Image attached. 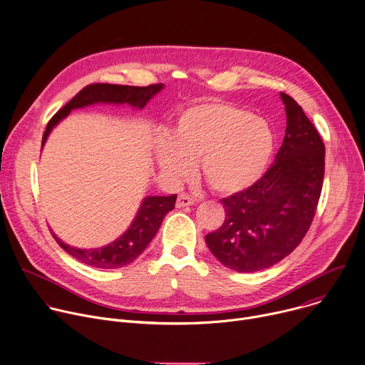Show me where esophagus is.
Here are the masks:
<instances>
[{
    "label": "esophagus",
    "mask_w": 365,
    "mask_h": 365,
    "mask_svg": "<svg viewBox=\"0 0 365 365\" xmlns=\"http://www.w3.org/2000/svg\"><path fill=\"white\" fill-rule=\"evenodd\" d=\"M196 202V200L193 196H190V195H186V193H180L179 196H178V201H176V207L178 208H183V207H190V205H193Z\"/></svg>",
    "instance_id": "34e87169"
}]
</instances>
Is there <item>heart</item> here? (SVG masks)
Instances as JSON below:
<instances>
[{
	"label": "heart",
	"instance_id": "heart-1",
	"mask_svg": "<svg viewBox=\"0 0 365 365\" xmlns=\"http://www.w3.org/2000/svg\"><path fill=\"white\" fill-rule=\"evenodd\" d=\"M275 147L271 125L250 112L222 102H202L183 109L169 138L155 144L161 172L172 180L190 175L192 161L208 186L233 195L253 186L267 170Z\"/></svg>",
	"mask_w": 365,
	"mask_h": 365
}]
</instances>
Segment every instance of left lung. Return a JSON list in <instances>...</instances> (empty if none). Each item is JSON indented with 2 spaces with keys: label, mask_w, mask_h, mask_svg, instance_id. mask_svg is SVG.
Returning a JSON list of instances; mask_svg holds the SVG:
<instances>
[{
  "label": "left lung",
  "mask_w": 365,
  "mask_h": 365,
  "mask_svg": "<svg viewBox=\"0 0 365 365\" xmlns=\"http://www.w3.org/2000/svg\"><path fill=\"white\" fill-rule=\"evenodd\" d=\"M287 128L274 163L253 186L221 200L222 225L205 236L212 255L237 272L271 268L302 243L324 176V144L292 97L281 93Z\"/></svg>",
  "instance_id": "left-lung-1"
}]
</instances>
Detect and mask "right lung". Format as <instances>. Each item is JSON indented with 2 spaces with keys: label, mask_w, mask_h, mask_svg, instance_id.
<instances>
[{
  "label": "right lung",
  "mask_w": 365,
  "mask_h": 365,
  "mask_svg": "<svg viewBox=\"0 0 365 365\" xmlns=\"http://www.w3.org/2000/svg\"><path fill=\"white\" fill-rule=\"evenodd\" d=\"M163 84H151L147 87L118 86V84H90L84 87L76 97L65 105L48 123L42 138V147L45 145L51 130L70 115L71 110L97 105H129L130 108L143 109L151 98L163 90ZM178 195L170 196H147L128 230L122 236L108 246L98 249H78L63 243L53 233L56 243L77 260L90 264L93 268L116 269L134 262L154 239L163 218L175 208Z\"/></svg>",
  "instance_id": "right-lung-1"
}]
</instances>
